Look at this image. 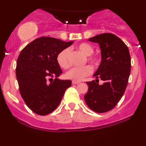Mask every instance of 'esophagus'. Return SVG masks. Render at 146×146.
<instances>
[{
	"mask_svg": "<svg viewBox=\"0 0 146 146\" xmlns=\"http://www.w3.org/2000/svg\"><path fill=\"white\" fill-rule=\"evenodd\" d=\"M80 82H77V81L72 82V84H80Z\"/></svg>",
	"mask_w": 146,
	"mask_h": 146,
	"instance_id": "34e87169",
	"label": "esophagus"
}]
</instances>
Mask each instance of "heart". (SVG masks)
Returning <instances> with one entry per match:
<instances>
[{
  "instance_id": "heart-1",
  "label": "heart",
  "mask_w": 146,
  "mask_h": 146,
  "mask_svg": "<svg viewBox=\"0 0 146 146\" xmlns=\"http://www.w3.org/2000/svg\"><path fill=\"white\" fill-rule=\"evenodd\" d=\"M76 48L79 51L82 53L85 56H88L87 60L91 63L97 64L99 62V59L96 56H92L90 55L93 54L94 51V48L91 45L88 43H81L77 45ZM70 49L66 48L62 50L57 56V62L58 65L61 68L66 69L70 66ZM93 72V68L90 66L86 65L83 67H73L71 68L65 74L66 78L68 80H71L73 81H81L84 78L90 75Z\"/></svg>"
}]
</instances>
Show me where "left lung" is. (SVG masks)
I'll list each match as a JSON object with an SVG mask.
<instances>
[{
    "label": "left lung",
    "instance_id": "1",
    "mask_svg": "<svg viewBox=\"0 0 146 146\" xmlns=\"http://www.w3.org/2000/svg\"><path fill=\"white\" fill-rule=\"evenodd\" d=\"M88 40L98 43L102 61L93 76L95 80L87 82L88 93L84 95L87 106L93 111L102 113L112 110L124 93L131 68L128 46L113 33H102ZM104 81L99 85L98 79Z\"/></svg>",
    "mask_w": 146,
    "mask_h": 146
}]
</instances>
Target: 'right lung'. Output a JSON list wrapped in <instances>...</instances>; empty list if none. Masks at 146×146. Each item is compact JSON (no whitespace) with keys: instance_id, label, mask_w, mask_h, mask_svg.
<instances>
[{"instance_id":"1","label":"right lung","mask_w":146,"mask_h":146,"mask_svg":"<svg viewBox=\"0 0 146 146\" xmlns=\"http://www.w3.org/2000/svg\"><path fill=\"white\" fill-rule=\"evenodd\" d=\"M73 43L40 37L27 45L20 53L16 69L20 93L35 113L46 115L53 112L71 86V80L58 78L62 71L57 56Z\"/></svg>"}]
</instances>
